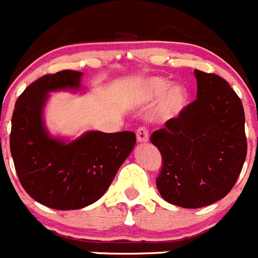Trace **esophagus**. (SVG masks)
I'll list each match as a JSON object with an SVG mask.
<instances>
[{"mask_svg": "<svg viewBox=\"0 0 258 258\" xmlns=\"http://www.w3.org/2000/svg\"><path fill=\"white\" fill-rule=\"evenodd\" d=\"M136 136H137V141L139 142H148L149 141V133H148V129L144 126L139 127L137 132H136Z\"/></svg>", "mask_w": 258, "mask_h": 258, "instance_id": "34e87169", "label": "esophagus"}]
</instances>
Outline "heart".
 <instances>
[{
	"instance_id": "heart-1",
	"label": "heart",
	"mask_w": 258,
	"mask_h": 258,
	"mask_svg": "<svg viewBox=\"0 0 258 258\" xmlns=\"http://www.w3.org/2000/svg\"><path fill=\"white\" fill-rule=\"evenodd\" d=\"M168 86L169 82L164 78L152 77L142 86V96L152 100L164 94L161 98V104H160V112L162 116L172 117L181 112V109L185 106L187 93L184 86L173 85L170 88Z\"/></svg>"
}]
</instances>
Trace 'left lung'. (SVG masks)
Listing matches in <instances>:
<instances>
[{
  "label": "left lung",
  "mask_w": 258,
  "mask_h": 258,
  "mask_svg": "<svg viewBox=\"0 0 258 258\" xmlns=\"http://www.w3.org/2000/svg\"><path fill=\"white\" fill-rule=\"evenodd\" d=\"M197 98L153 132L162 157L156 185L165 201L203 208L224 199L236 184L246 157L242 102L228 82L195 71Z\"/></svg>",
  "instance_id": "1"
}]
</instances>
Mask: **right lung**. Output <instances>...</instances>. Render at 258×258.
Wrapping results in <instances>:
<instances>
[{
    "mask_svg": "<svg viewBox=\"0 0 258 258\" xmlns=\"http://www.w3.org/2000/svg\"><path fill=\"white\" fill-rule=\"evenodd\" d=\"M82 73L46 74L18 97L12 117L10 153L22 187L32 199L58 211L96 203L135 148L133 132L92 131L72 142L54 139L42 112L49 92L80 89Z\"/></svg>",
    "mask_w": 258,
    "mask_h": 258,
    "instance_id": "1",
    "label": "right lung"
}]
</instances>
